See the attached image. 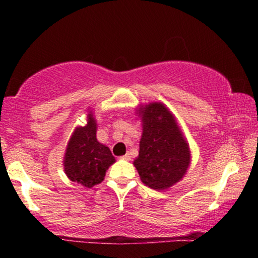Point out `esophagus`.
<instances>
[{"label": "esophagus", "instance_id": "esophagus-1", "mask_svg": "<svg viewBox=\"0 0 258 258\" xmlns=\"http://www.w3.org/2000/svg\"><path fill=\"white\" fill-rule=\"evenodd\" d=\"M121 158H123V160H125V161H130V160H132V156H130L129 153H126L124 156H122Z\"/></svg>", "mask_w": 258, "mask_h": 258}]
</instances>
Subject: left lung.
<instances>
[{
	"label": "left lung",
	"instance_id": "obj_1",
	"mask_svg": "<svg viewBox=\"0 0 258 258\" xmlns=\"http://www.w3.org/2000/svg\"><path fill=\"white\" fill-rule=\"evenodd\" d=\"M142 122L139 156L134 160L141 181L154 190H167L184 177L191 151L175 116L162 102L141 104Z\"/></svg>",
	"mask_w": 258,
	"mask_h": 258
}]
</instances>
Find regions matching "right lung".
<instances>
[{
  "label": "right lung",
  "instance_id": "right-lung-1",
  "mask_svg": "<svg viewBox=\"0 0 258 258\" xmlns=\"http://www.w3.org/2000/svg\"><path fill=\"white\" fill-rule=\"evenodd\" d=\"M96 132V118L89 108L87 111V124L76 126L63 157L67 177L89 189L103 181L109 167L116 162L110 149L97 141Z\"/></svg>",
  "mask_w": 258,
  "mask_h": 258
}]
</instances>
